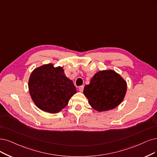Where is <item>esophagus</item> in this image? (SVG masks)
<instances>
[{
  "label": "esophagus",
  "instance_id": "34e87169",
  "mask_svg": "<svg viewBox=\"0 0 157 157\" xmlns=\"http://www.w3.org/2000/svg\"><path fill=\"white\" fill-rule=\"evenodd\" d=\"M83 89H84V86H83V85L80 86L79 87V91H80V92H83Z\"/></svg>",
  "mask_w": 157,
  "mask_h": 157
}]
</instances>
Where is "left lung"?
<instances>
[{"label": "left lung", "mask_w": 157, "mask_h": 157, "mask_svg": "<svg viewBox=\"0 0 157 157\" xmlns=\"http://www.w3.org/2000/svg\"><path fill=\"white\" fill-rule=\"evenodd\" d=\"M127 90L125 80L114 71L97 72L83 90L90 106L98 111L117 107L123 101Z\"/></svg>", "instance_id": "8db88e82"}]
</instances>
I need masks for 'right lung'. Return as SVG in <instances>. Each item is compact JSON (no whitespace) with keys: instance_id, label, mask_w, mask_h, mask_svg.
Segmentation results:
<instances>
[{"instance_id":"obj_1","label":"right lung","mask_w":157,"mask_h":157,"mask_svg":"<svg viewBox=\"0 0 157 157\" xmlns=\"http://www.w3.org/2000/svg\"><path fill=\"white\" fill-rule=\"evenodd\" d=\"M28 88L32 99L42 111L57 113L76 93L72 81L60 67L48 64L36 68L30 75Z\"/></svg>"}]
</instances>
